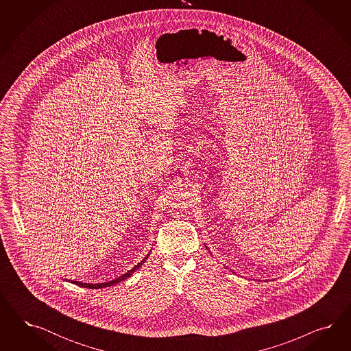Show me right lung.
Here are the masks:
<instances>
[{
    "label": "right lung",
    "mask_w": 351,
    "mask_h": 351,
    "mask_svg": "<svg viewBox=\"0 0 351 351\" xmlns=\"http://www.w3.org/2000/svg\"><path fill=\"white\" fill-rule=\"evenodd\" d=\"M148 257H145L143 261H140L138 265L135 266V267H132L131 270H128L126 274H123V276H119L117 279H113V280H110V282H106V283H97V285H90V283H81V282H75V280H71L72 283H75L77 286H80V287H85L90 288V289H97V288H104V287H110V286H114L116 283L118 282H122V280H125V279H128V276H131V274L135 271V270H138L140 266L144 264V261L147 260Z\"/></svg>",
    "instance_id": "right-lung-1"
}]
</instances>
